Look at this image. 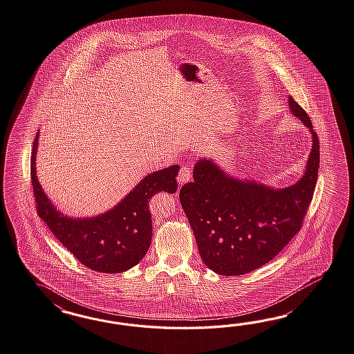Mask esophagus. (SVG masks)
<instances>
[{
	"mask_svg": "<svg viewBox=\"0 0 354 354\" xmlns=\"http://www.w3.org/2000/svg\"><path fill=\"white\" fill-rule=\"evenodd\" d=\"M190 178H192L190 167H188V166H181L180 171H179V175H178L179 185L188 183L190 180Z\"/></svg>",
	"mask_w": 354,
	"mask_h": 354,
	"instance_id": "esophagus-1",
	"label": "esophagus"
}]
</instances>
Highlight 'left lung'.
Wrapping results in <instances>:
<instances>
[{"label": "left lung", "mask_w": 354, "mask_h": 354, "mask_svg": "<svg viewBox=\"0 0 354 354\" xmlns=\"http://www.w3.org/2000/svg\"><path fill=\"white\" fill-rule=\"evenodd\" d=\"M288 101L312 137L306 170L295 184L275 189L235 179L214 161L201 158L193 169L194 181L180 189L199 254L216 274L243 275L266 265L302 227L319 175V137L308 113L293 97Z\"/></svg>", "instance_id": "8db88e82"}]
</instances>
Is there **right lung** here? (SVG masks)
<instances>
[{"mask_svg":"<svg viewBox=\"0 0 354 354\" xmlns=\"http://www.w3.org/2000/svg\"><path fill=\"white\" fill-rule=\"evenodd\" d=\"M38 133L30 157V176L37 212L52 234L80 263L98 272L120 274L138 265L152 241L149 199L158 192H176L179 165L148 174L118 206L102 215L73 218L53 207L37 179Z\"/></svg>","mask_w":354,"mask_h":354,"instance_id":"right-lung-1","label":"right lung"}]
</instances>
